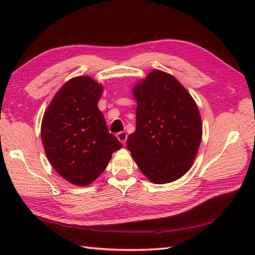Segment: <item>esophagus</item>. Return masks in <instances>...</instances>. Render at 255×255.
<instances>
[{
	"instance_id": "esophagus-1",
	"label": "esophagus",
	"mask_w": 255,
	"mask_h": 255,
	"mask_svg": "<svg viewBox=\"0 0 255 255\" xmlns=\"http://www.w3.org/2000/svg\"><path fill=\"white\" fill-rule=\"evenodd\" d=\"M117 139H118L119 141H121L122 143L125 144V142H126V140H127V133L125 132V131L118 132V133H117Z\"/></svg>"
}]
</instances>
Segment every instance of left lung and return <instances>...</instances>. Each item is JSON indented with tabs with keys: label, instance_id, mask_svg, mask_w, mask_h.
Instances as JSON below:
<instances>
[{
	"label": "left lung",
	"instance_id": "left-lung-1",
	"mask_svg": "<svg viewBox=\"0 0 255 255\" xmlns=\"http://www.w3.org/2000/svg\"><path fill=\"white\" fill-rule=\"evenodd\" d=\"M132 93L136 131L129 134L127 148L151 182L176 181L192 166L202 140L196 103L173 75L160 70L133 86Z\"/></svg>",
	"mask_w": 255,
	"mask_h": 255
}]
</instances>
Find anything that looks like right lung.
Listing matches in <instances>:
<instances>
[{"instance_id":"1","label":"right lung","mask_w":255,"mask_h":255,"mask_svg":"<svg viewBox=\"0 0 255 255\" xmlns=\"http://www.w3.org/2000/svg\"><path fill=\"white\" fill-rule=\"evenodd\" d=\"M103 86L88 75L69 80L44 114L41 140L48 160L64 180L86 186L123 144L110 133L97 107Z\"/></svg>"}]
</instances>
